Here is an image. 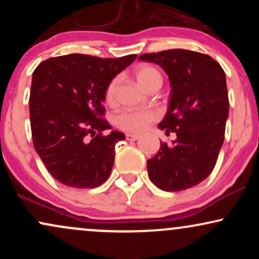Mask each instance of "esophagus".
Instances as JSON below:
<instances>
[{
  "mask_svg": "<svg viewBox=\"0 0 259 259\" xmlns=\"http://www.w3.org/2000/svg\"><path fill=\"white\" fill-rule=\"evenodd\" d=\"M125 138H126L127 141H135V140H138L140 136L136 135V134H126Z\"/></svg>",
  "mask_w": 259,
  "mask_h": 259,
  "instance_id": "obj_1",
  "label": "esophagus"
}]
</instances>
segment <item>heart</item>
<instances>
[{
	"label": "heart",
	"mask_w": 259,
	"mask_h": 259,
	"mask_svg": "<svg viewBox=\"0 0 259 259\" xmlns=\"http://www.w3.org/2000/svg\"><path fill=\"white\" fill-rule=\"evenodd\" d=\"M135 76L142 88L147 89L153 82H162V75L157 68L151 64H140L135 69ZM115 90H117V79H113L106 89V101L113 105L115 101ZM157 113L152 109H134L127 108L119 112L115 117V124L120 129L129 133H141L157 119Z\"/></svg>",
	"instance_id": "obj_1"
}]
</instances>
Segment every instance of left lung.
<instances>
[{"label": "left lung", "instance_id": "obj_1", "mask_svg": "<svg viewBox=\"0 0 259 259\" xmlns=\"http://www.w3.org/2000/svg\"><path fill=\"white\" fill-rule=\"evenodd\" d=\"M141 61L160 65L171 91L168 111L158 124L171 144H160L147 160L150 179L164 191H181L202 183L212 173L224 142L229 117L225 73L208 55L187 50L146 53Z\"/></svg>", "mask_w": 259, "mask_h": 259}]
</instances>
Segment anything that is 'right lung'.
Masks as SVG:
<instances>
[{
    "label": "right lung",
    "mask_w": 259,
    "mask_h": 259,
    "mask_svg": "<svg viewBox=\"0 0 259 259\" xmlns=\"http://www.w3.org/2000/svg\"><path fill=\"white\" fill-rule=\"evenodd\" d=\"M138 56L100 58L59 56L32 73L29 111L35 151L49 173L65 186L92 189L108 179L115 144L125 140L103 119L107 85ZM92 139H90V136Z\"/></svg>",
    "instance_id": "right-lung-1"
}]
</instances>
